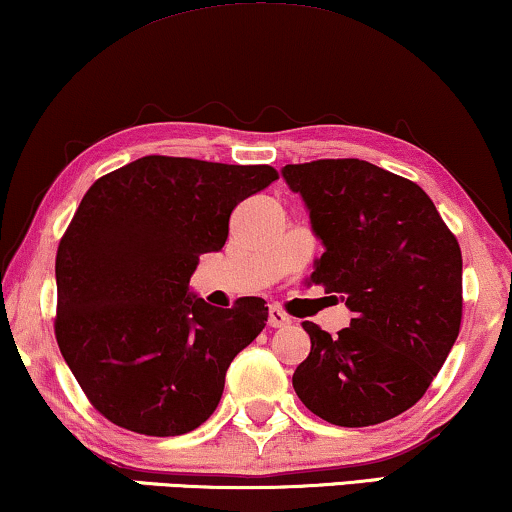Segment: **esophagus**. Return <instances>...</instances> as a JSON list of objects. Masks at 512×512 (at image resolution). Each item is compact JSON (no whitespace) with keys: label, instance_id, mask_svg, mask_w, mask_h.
<instances>
[{"label":"esophagus","instance_id":"34e87169","mask_svg":"<svg viewBox=\"0 0 512 512\" xmlns=\"http://www.w3.org/2000/svg\"><path fill=\"white\" fill-rule=\"evenodd\" d=\"M268 325L270 327H287V325H292V318H289V315L282 311L280 306H270L268 308Z\"/></svg>","mask_w":512,"mask_h":512}]
</instances>
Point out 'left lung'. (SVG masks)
<instances>
[{"label": "left lung", "mask_w": 512, "mask_h": 512, "mask_svg": "<svg viewBox=\"0 0 512 512\" xmlns=\"http://www.w3.org/2000/svg\"><path fill=\"white\" fill-rule=\"evenodd\" d=\"M325 254L313 285L353 313L332 337L304 323L311 353L294 370L296 396L339 427H368L415 406L456 344L463 256L437 206L401 175L361 159L289 163Z\"/></svg>", "instance_id": "left-lung-1"}]
</instances>
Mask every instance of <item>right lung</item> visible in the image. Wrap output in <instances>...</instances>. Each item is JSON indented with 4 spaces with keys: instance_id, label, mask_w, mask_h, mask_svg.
<instances>
[{
    "instance_id": "obj_1",
    "label": "right lung",
    "mask_w": 512,
    "mask_h": 512,
    "mask_svg": "<svg viewBox=\"0 0 512 512\" xmlns=\"http://www.w3.org/2000/svg\"><path fill=\"white\" fill-rule=\"evenodd\" d=\"M273 180V166L142 156L87 189L56 251L54 334L113 425L178 437L211 418L268 306L261 296L208 306L189 277L201 254L223 249L239 201Z\"/></svg>"
}]
</instances>
